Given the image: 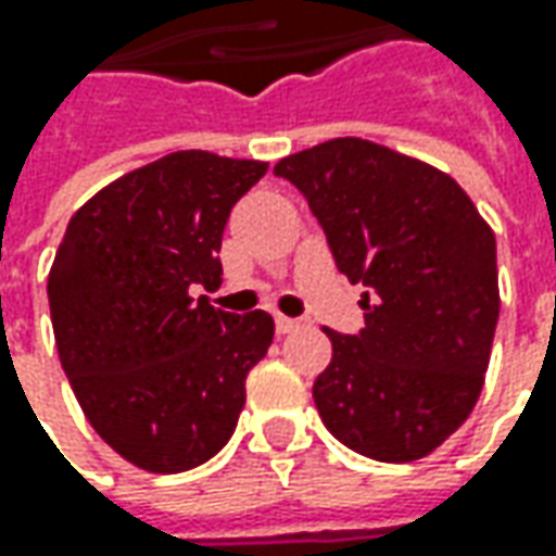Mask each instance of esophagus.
I'll return each mask as SVG.
<instances>
[{
	"instance_id": "esophagus-1",
	"label": "esophagus",
	"mask_w": 556,
	"mask_h": 556,
	"mask_svg": "<svg viewBox=\"0 0 556 556\" xmlns=\"http://www.w3.org/2000/svg\"><path fill=\"white\" fill-rule=\"evenodd\" d=\"M300 328V321L296 318H288V315H275V331L278 333H290Z\"/></svg>"
}]
</instances>
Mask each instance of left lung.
Wrapping results in <instances>:
<instances>
[{"mask_svg": "<svg viewBox=\"0 0 556 556\" xmlns=\"http://www.w3.org/2000/svg\"><path fill=\"white\" fill-rule=\"evenodd\" d=\"M275 176L306 198L337 268L365 285V328H325L321 424L365 458L430 455L473 412L489 368L502 309L492 228L452 176L374 141H321Z\"/></svg>", "mask_w": 556, "mask_h": 556, "instance_id": "8db88e82", "label": "left lung"}]
</instances>
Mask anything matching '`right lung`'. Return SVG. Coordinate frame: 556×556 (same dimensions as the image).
<instances>
[{
    "mask_svg": "<svg viewBox=\"0 0 556 556\" xmlns=\"http://www.w3.org/2000/svg\"><path fill=\"white\" fill-rule=\"evenodd\" d=\"M266 163L176 151L83 203L49 271L61 368L96 433L151 473L210 460L238 427L244 380L266 355L268 312H219L231 206Z\"/></svg>",
    "mask_w": 556,
    "mask_h": 556,
    "instance_id": "obj_1",
    "label": "right lung"
}]
</instances>
